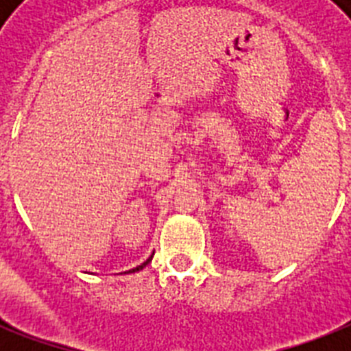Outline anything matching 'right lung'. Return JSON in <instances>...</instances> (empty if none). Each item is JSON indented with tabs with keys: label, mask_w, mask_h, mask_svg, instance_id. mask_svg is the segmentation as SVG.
I'll use <instances>...</instances> for the list:
<instances>
[{
	"label": "right lung",
	"mask_w": 351,
	"mask_h": 351,
	"mask_svg": "<svg viewBox=\"0 0 351 351\" xmlns=\"http://www.w3.org/2000/svg\"><path fill=\"white\" fill-rule=\"evenodd\" d=\"M151 258H153V256H149V258H147V261H145V262H143V264H140V266H138V267H134V269H131V271H127V273H134V271H140V269H143V267H145V266H147V264H149V262H151Z\"/></svg>",
	"instance_id": "1"
}]
</instances>
